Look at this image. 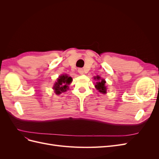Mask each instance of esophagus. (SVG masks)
I'll return each instance as SVG.
<instances>
[{
  "instance_id": "1",
  "label": "esophagus",
  "mask_w": 159,
  "mask_h": 159,
  "mask_svg": "<svg viewBox=\"0 0 159 159\" xmlns=\"http://www.w3.org/2000/svg\"><path fill=\"white\" fill-rule=\"evenodd\" d=\"M84 70L82 69V68H79L78 69V73L80 74H81V75H82V74H84Z\"/></svg>"
}]
</instances>
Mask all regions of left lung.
Instances as JSON below:
<instances>
[{
	"mask_svg": "<svg viewBox=\"0 0 159 159\" xmlns=\"http://www.w3.org/2000/svg\"><path fill=\"white\" fill-rule=\"evenodd\" d=\"M94 80L97 81V82L95 83V87L98 90L100 93H106L107 92V87L105 85V83L106 81L104 79L101 78V77L99 75L95 76L94 77Z\"/></svg>",
	"mask_w": 159,
	"mask_h": 159,
	"instance_id": "8db88e82",
	"label": "left lung"
}]
</instances>
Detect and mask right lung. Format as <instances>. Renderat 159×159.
I'll list each match as a JSON object with an SVG mask.
<instances>
[{
  "label": "right lung",
  "mask_w": 159,
  "mask_h": 159,
  "mask_svg": "<svg viewBox=\"0 0 159 159\" xmlns=\"http://www.w3.org/2000/svg\"><path fill=\"white\" fill-rule=\"evenodd\" d=\"M71 81L72 78L67 74H62L59 76L53 87L55 93L60 95L62 92H65L67 89H68V85L71 84Z\"/></svg>",
  "instance_id": "right-lung-1"
}]
</instances>
